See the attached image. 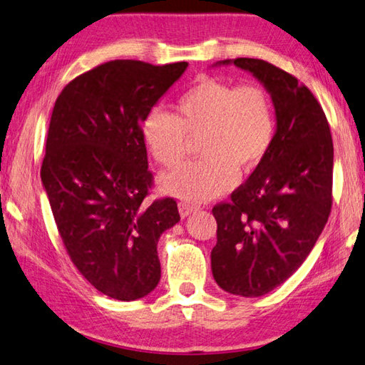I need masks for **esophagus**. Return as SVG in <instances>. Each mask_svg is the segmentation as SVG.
I'll use <instances>...</instances> for the list:
<instances>
[{"instance_id": "obj_1", "label": "esophagus", "mask_w": 365, "mask_h": 365, "mask_svg": "<svg viewBox=\"0 0 365 365\" xmlns=\"http://www.w3.org/2000/svg\"><path fill=\"white\" fill-rule=\"evenodd\" d=\"M197 210H199V207L190 204V202H179V215H181L182 218H187L189 215L195 213Z\"/></svg>"}]
</instances>
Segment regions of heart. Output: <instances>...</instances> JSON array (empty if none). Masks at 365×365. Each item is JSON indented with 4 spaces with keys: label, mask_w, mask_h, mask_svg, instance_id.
Returning a JSON list of instances; mask_svg holds the SVG:
<instances>
[{
    "label": "heart",
    "mask_w": 365,
    "mask_h": 365,
    "mask_svg": "<svg viewBox=\"0 0 365 365\" xmlns=\"http://www.w3.org/2000/svg\"><path fill=\"white\" fill-rule=\"evenodd\" d=\"M277 134L274 106L265 88L200 77L176 101V115L147 113L143 142L152 157L175 166L187 153L189 137H200V160L160 178L163 192L184 202H207L235 186L237 173H252L270 152Z\"/></svg>",
    "instance_id": "1"
}]
</instances>
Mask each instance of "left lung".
<instances>
[{"instance_id":"8db88e82","label":"left lung","mask_w":365,"mask_h":365,"mask_svg":"<svg viewBox=\"0 0 365 365\" xmlns=\"http://www.w3.org/2000/svg\"><path fill=\"white\" fill-rule=\"evenodd\" d=\"M270 93L277 116L270 152L231 200L213 207L220 288L259 297L284 283L314 249L331 210L333 140L317 98L294 76L264 59L236 58Z\"/></svg>"}]
</instances>
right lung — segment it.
I'll return each mask as SVG.
<instances>
[{"mask_svg":"<svg viewBox=\"0 0 365 365\" xmlns=\"http://www.w3.org/2000/svg\"><path fill=\"white\" fill-rule=\"evenodd\" d=\"M116 59L76 77L51 113L41 184L66 250L88 283L135 301L160 282V236L179 222L152 187L142 123L187 69Z\"/></svg>","mask_w":365,"mask_h":365,"instance_id":"right-lung-1","label":"right lung"}]
</instances>
